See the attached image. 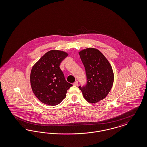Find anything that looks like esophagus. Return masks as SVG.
Returning <instances> with one entry per match:
<instances>
[{
  "label": "esophagus",
  "instance_id": "34e87169",
  "mask_svg": "<svg viewBox=\"0 0 147 147\" xmlns=\"http://www.w3.org/2000/svg\"><path fill=\"white\" fill-rule=\"evenodd\" d=\"M74 86H77L78 85V81H75L74 83Z\"/></svg>",
  "mask_w": 147,
  "mask_h": 147
}]
</instances>
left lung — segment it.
Listing matches in <instances>:
<instances>
[{
    "label": "left lung",
    "instance_id": "left-lung-1",
    "mask_svg": "<svg viewBox=\"0 0 147 147\" xmlns=\"http://www.w3.org/2000/svg\"><path fill=\"white\" fill-rule=\"evenodd\" d=\"M79 54L85 68L87 82L78 88L88 102H98L105 98L112 88L114 82L112 67L98 49L87 48Z\"/></svg>",
    "mask_w": 147,
    "mask_h": 147
}]
</instances>
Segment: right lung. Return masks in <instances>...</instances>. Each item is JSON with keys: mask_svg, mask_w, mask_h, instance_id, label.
<instances>
[{"mask_svg": "<svg viewBox=\"0 0 147 147\" xmlns=\"http://www.w3.org/2000/svg\"><path fill=\"white\" fill-rule=\"evenodd\" d=\"M67 56L64 51L53 50L46 53L32 67L30 81L34 95L41 102L55 106L66 97L72 84L67 82L59 66Z\"/></svg>", "mask_w": 147, "mask_h": 147, "instance_id": "1", "label": "right lung"}]
</instances>
